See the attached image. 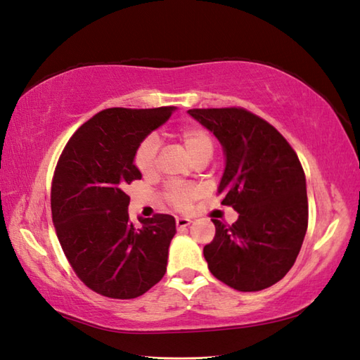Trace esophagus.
<instances>
[{
  "instance_id": "34e87169",
  "label": "esophagus",
  "mask_w": 360,
  "mask_h": 360,
  "mask_svg": "<svg viewBox=\"0 0 360 360\" xmlns=\"http://www.w3.org/2000/svg\"><path fill=\"white\" fill-rule=\"evenodd\" d=\"M190 223H192V220H190V218H186V217H179V218H176V228H178V229L187 228Z\"/></svg>"
}]
</instances>
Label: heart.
I'll return each mask as SVG.
<instances>
[{
	"label": "heart",
	"mask_w": 360,
	"mask_h": 360,
	"mask_svg": "<svg viewBox=\"0 0 360 360\" xmlns=\"http://www.w3.org/2000/svg\"><path fill=\"white\" fill-rule=\"evenodd\" d=\"M179 139L182 145L186 146L190 156L195 162L202 159H210L214 153V137L202 126H186L179 132ZM156 153L158 142L153 136L145 137L134 151L132 164L136 170L143 176H151L156 170ZM202 195V190L196 186H167L164 193L165 202L179 212H187L192 209L193 202Z\"/></svg>",
	"instance_id": "heart-1"
}]
</instances>
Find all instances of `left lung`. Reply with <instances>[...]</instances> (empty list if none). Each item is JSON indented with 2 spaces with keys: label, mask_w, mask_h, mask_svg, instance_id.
<instances>
[{
  "label": "left lung",
  "mask_w": 360,
  "mask_h": 360,
  "mask_svg": "<svg viewBox=\"0 0 360 360\" xmlns=\"http://www.w3.org/2000/svg\"><path fill=\"white\" fill-rule=\"evenodd\" d=\"M223 145L226 168L218 187L223 206L238 212L204 246L214 276L238 292H259L283 279L304 240L306 176L290 143L274 126L243 108L190 109Z\"/></svg>",
  "instance_id": "left-lung-1"
}]
</instances>
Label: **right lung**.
<instances>
[{
  "mask_svg": "<svg viewBox=\"0 0 360 360\" xmlns=\"http://www.w3.org/2000/svg\"><path fill=\"white\" fill-rule=\"evenodd\" d=\"M174 108L98 112L77 129L60 154L51 184V214L63 255L90 290L132 300L167 271L176 234L172 215L129 220L124 188L142 178L132 156L142 140L164 124Z\"/></svg>",
  "mask_w": 360,
  "mask_h": 360,
  "instance_id": "obj_1",
  "label": "right lung"
}]
</instances>
